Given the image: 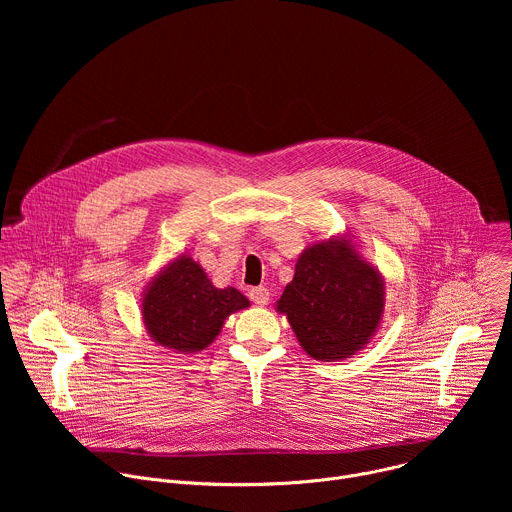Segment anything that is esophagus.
<instances>
[{"label": "esophagus", "instance_id": "esophagus-1", "mask_svg": "<svg viewBox=\"0 0 512 512\" xmlns=\"http://www.w3.org/2000/svg\"><path fill=\"white\" fill-rule=\"evenodd\" d=\"M249 298H251V302L255 304V306H265L267 302H269V289L267 287H253L251 291H249Z\"/></svg>", "mask_w": 512, "mask_h": 512}]
</instances>
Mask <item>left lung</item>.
I'll return each instance as SVG.
<instances>
[{
    "label": "left lung",
    "mask_w": 512,
    "mask_h": 512,
    "mask_svg": "<svg viewBox=\"0 0 512 512\" xmlns=\"http://www.w3.org/2000/svg\"><path fill=\"white\" fill-rule=\"evenodd\" d=\"M304 352L322 362L346 360L375 338L385 314V277L344 231L310 243L275 302Z\"/></svg>",
    "instance_id": "1"
}]
</instances>
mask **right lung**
<instances>
[{
    "label": "right lung",
    "instance_id": "obj_1",
    "mask_svg": "<svg viewBox=\"0 0 512 512\" xmlns=\"http://www.w3.org/2000/svg\"><path fill=\"white\" fill-rule=\"evenodd\" d=\"M251 302L237 287H216L188 251L170 259L141 291L148 336L176 354H196L221 334L227 318Z\"/></svg>",
    "mask_w": 512,
    "mask_h": 512
}]
</instances>
